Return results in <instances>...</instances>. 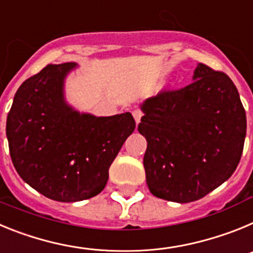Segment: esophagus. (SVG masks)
<instances>
[{
  "label": "esophagus",
  "instance_id": "34e87169",
  "mask_svg": "<svg viewBox=\"0 0 253 253\" xmlns=\"http://www.w3.org/2000/svg\"><path fill=\"white\" fill-rule=\"evenodd\" d=\"M133 116H134V120H135V123H137V124H139L140 119H142V116H143L142 111H140V110H134L133 111Z\"/></svg>",
  "mask_w": 253,
  "mask_h": 253
}]
</instances>
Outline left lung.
<instances>
[{"label":"left lung","mask_w":253,"mask_h":253,"mask_svg":"<svg viewBox=\"0 0 253 253\" xmlns=\"http://www.w3.org/2000/svg\"><path fill=\"white\" fill-rule=\"evenodd\" d=\"M193 80L140 105L147 185L169 202H195L220 186L236 171L245 144L246 111L231 78L199 63Z\"/></svg>","instance_id":"8db88e82"}]
</instances>
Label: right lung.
Wrapping results in <instances>:
<instances>
[{"label": "right lung", "instance_id": "obj_1", "mask_svg": "<svg viewBox=\"0 0 253 253\" xmlns=\"http://www.w3.org/2000/svg\"><path fill=\"white\" fill-rule=\"evenodd\" d=\"M76 63L49 64L15 93L7 115L10 156L20 177L62 203L96 196L109 167L135 129L130 113L95 116L66 101L64 82Z\"/></svg>", "mask_w": 253, "mask_h": 253}]
</instances>
